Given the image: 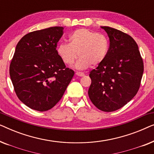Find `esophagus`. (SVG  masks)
<instances>
[{
	"instance_id": "obj_1",
	"label": "esophagus",
	"mask_w": 154,
	"mask_h": 154,
	"mask_svg": "<svg viewBox=\"0 0 154 154\" xmlns=\"http://www.w3.org/2000/svg\"><path fill=\"white\" fill-rule=\"evenodd\" d=\"M75 75H78V76H83V75H85V74H84V73H83V72H76V73H75Z\"/></svg>"
}]
</instances>
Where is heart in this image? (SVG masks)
<instances>
[{"mask_svg": "<svg viewBox=\"0 0 154 154\" xmlns=\"http://www.w3.org/2000/svg\"><path fill=\"white\" fill-rule=\"evenodd\" d=\"M109 42L106 35L88 29H79L69 35V43H62L57 46V53L64 64H75L78 69H85L92 64H102L109 52Z\"/></svg>", "mask_w": 154, "mask_h": 154, "instance_id": "heart-1", "label": "heart"}]
</instances>
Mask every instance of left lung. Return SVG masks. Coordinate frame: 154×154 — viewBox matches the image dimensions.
<instances>
[{
	"label": "left lung",
	"mask_w": 154,
	"mask_h": 154,
	"mask_svg": "<svg viewBox=\"0 0 154 154\" xmlns=\"http://www.w3.org/2000/svg\"><path fill=\"white\" fill-rule=\"evenodd\" d=\"M109 38L107 56L90 71L88 95L101 111H116L129 102L140 88L144 63L138 45L127 33L109 26H101Z\"/></svg>",
	"instance_id": "8db88e82"
}]
</instances>
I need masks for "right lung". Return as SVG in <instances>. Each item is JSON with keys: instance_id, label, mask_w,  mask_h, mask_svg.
Masks as SVG:
<instances>
[{"instance_id": "add662e5", "label": "right lung", "mask_w": 154, "mask_h": 154, "mask_svg": "<svg viewBox=\"0 0 154 154\" xmlns=\"http://www.w3.org/2000/svg\"><path fill=\"white\" fill-rule=\"evenodd\" d=\"M63 29L54 26L30 32L16 46L10 79L20 100L33 110L45 111L55 106L74 75L56 50Z\"/></svg>"}]
</instances>
